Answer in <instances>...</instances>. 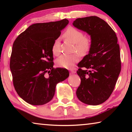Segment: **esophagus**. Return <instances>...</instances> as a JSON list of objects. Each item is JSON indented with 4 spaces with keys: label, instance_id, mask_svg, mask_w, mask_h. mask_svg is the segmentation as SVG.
I'll use <instances>...</instances> for the list:
<instances>
[{
    "label": "esophagus",
    "instance_id": "obj_1",
    "mask_svg": "<svg viewBox=\"0 0 132 132\" xmlns=\"http://www.w3.org/2000/svg\"><path fill=\"white\" fill-rule=\"evenodd\" d=\"M76 73V71L75 70H71V74H75V73Z\"/></svg>",
    "mask_w": 132,
    "mask_h": 132
}]
</instances>
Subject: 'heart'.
Here are the masks:
<instances>
[{"mask_svg": "<svg viewBox=\"0 0 132 132\" xmlns=\"http://www.w3.org/2000/svg\"><path fill=\"white\" fill-rule=\"evenodd\" d=\"M65 38L75 44L73 51L76 52L80 55L84 56L90 50L92 41L90 38L84 37L83 32L73 27H69L63 34ZM61 52V46L59 39H56L52 46V52L57 56ZM79 57L77 53L72 55H62L56 61L57 66L66 69H71L75 64L79 62Z\"/></svg>", "mask_w": 132, "mask_h": 132, "instance_id": "1", "label": "heart"}]
</instances>
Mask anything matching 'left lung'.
<instances>
[{"mask_svg": "<svg viewBox=\"0 0 132 132\" xmlns=\"http://www.w3.org/2000/svg\"><path fill=\"white\" fill-rule=\"evenodd\" d=\"M73 25L90 35L92 41L88 54L78 64L81 83L77 97L84 104L98 105L110 97L121 70L117 35L106 22L97 16L79 18Z\"/></svg>", "mask_w": 132, "mask_h": 132, "instance_id": "1", "label": "left lung"}]
</instances>
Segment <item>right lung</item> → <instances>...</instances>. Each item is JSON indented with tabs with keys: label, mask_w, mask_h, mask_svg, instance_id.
Segmentation results:
<instances>
[{
	"label": "right lung",
	"mask_w": 132,
	"mask_h": 132,
	"mask_svg": "<svg viewBox=\"0 0 132 132\" xmlns=\"http://www.w3.org/2000/svg\"><path fill=\"white\" fill-rule=\"evenodd\" d=\"M67 19L36 23L20 34L13 45L10 68L14 88L20 97L33 105L50 102L58 82L69 77L67 69L53 68L52 46Z\"/></svg>",
	"instance_id": "obj_1"
}]
</instances>
